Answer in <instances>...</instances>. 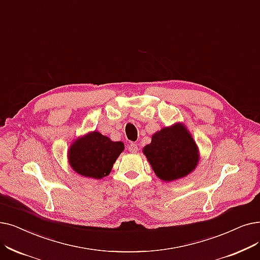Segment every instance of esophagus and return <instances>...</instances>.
<instances>
[{
  "instance_id": "1",
  "label": "esophagus",
  "mask_w": 260,
  "mask_h": 260,
  "mask_svg": "<svg viewBox=\"0 0 260 260\" xmlns=\"http://www.w3.org/2000/svg\"><path fill=\"white\" fill-rule=\"evenodd\" d=\"M128 151L131 152V153H136L137 151H138V146H137V144H135V143H131V144H128Z\"/></svg>"
}]
</instances>
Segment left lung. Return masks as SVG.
<instances>
[{"label": "left lung", "instance_id": "left-lung-1", "mask_svg": "<svg viewBox=\"0 0 260 260\" xmlns=\"http://www.w3.org/2000/svg\"><path fill=\"white\" fill-rule=\"evenodd\" d=\"M156 176L164 182L186 177L197 168L199 148L184 123H174L153 134L143 150Z\"/></svg>", "mask_w": 260, "mask_h": 260}]
</instances>
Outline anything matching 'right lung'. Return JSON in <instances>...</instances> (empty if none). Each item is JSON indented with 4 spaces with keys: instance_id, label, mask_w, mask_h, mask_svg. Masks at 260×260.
I'll return each instance as SVG.
<instances>
[{
    "instance_id": "obj_1",
    "label": "right lung",
    "mask_w": 260,
    "mask_h": 260,
    "mask_svg": "<svg viewBox=\"0 0 260 260\" xmlns=\"http://www.w3.org/2000/svg\"><path fill=\"white\" fill-rule=\"evenodd\" d=\"M123 151V142L112 141L94 131L72 142L68 151V161L77 174L101 179L110 173L117 158Z\"/></svg>"
}]
</instances>
